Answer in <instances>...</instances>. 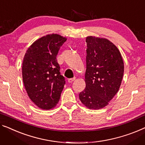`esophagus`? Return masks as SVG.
<instances>
[{"label": "esophagus", "instance_id": "esophagus-1", "mask_svg": "<svg viewBox=\"0 0 145 145\" xmlns=\"http://www.w3.org/2000/svg\"><path fill=\"white\" fill-rule=\"evenodd\" d=\"M75 79V77H73V78H70V79H68V83H72V82L73 81H74V80Z\"/></svg>", "mask_w": 145, "mask_h": 145}]
</instances>
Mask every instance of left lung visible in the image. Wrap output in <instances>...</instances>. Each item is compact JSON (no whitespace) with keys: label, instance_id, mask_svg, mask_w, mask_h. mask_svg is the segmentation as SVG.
<instances>
[{"label":"left lung","instance_id":"1","mask_svg":"<svg viewBox=\"0 0 145 145\" xmlns=\"http://www.w3.org/2000/svg\"><path fill=\"white\" fill-rule=\"evenodd\" d=\"M86 42V87L79 96L86 107L100 109L119 90L124 62L117 47L107 39L88 36Z\"/></svg>","mask_w":145,"mask_h":145}]
</instances>
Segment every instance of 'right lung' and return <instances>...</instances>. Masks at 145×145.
<instances>
[{
  "instance_id": "add662e5",
  "label": "right lung",
  "mask_w": 145,
  "mask_h": 145,
  "mask_svg": "<svg viewBox=\"0 0 145 145\" xmlns=\"http://www.w3.org/2000/svg\"><path fill=\"white\" fill-rule=\"evenodd\" d=\"M66 41L58 34H49L34 42L25 55L23 83L31 100L42 109H51L57 105L66 84L57 60Z\"/></svg>"
}]
</instances>
